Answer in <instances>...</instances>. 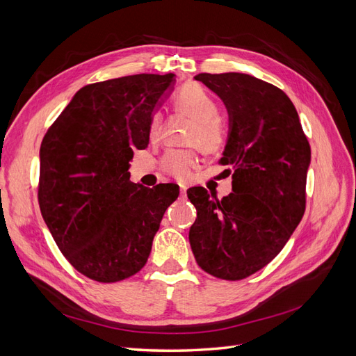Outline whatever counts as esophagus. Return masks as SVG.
I'll use <instances>...</instances> for the list:
<instances>
[{
    "instance_id": "1",
    "label": "esophagus",
    "mask_w": 356,
    "mask_h": 356,
    "mask_svg": "<svg viewBox=\"0 0 356 356\" xmlns=\"http://www.w3.org/2000/svg\"><path fill=\"white\" fill-rule=\"evenodd\" d=\"M179 191H181V196H186V193H187V187H186V186H179Z\"/></svg>"
}]
</instances>
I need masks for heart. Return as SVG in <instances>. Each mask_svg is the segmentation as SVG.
Segmentation results:
<instances>
[{"label":"heart","mask_w":356,"mask_h":356,"mask_svg":"<svg viewBox=\"0 0 356 356\" xmlns=\"http://www.w3.org/2000/svg\"><path fill=\"white\" fill-rule=\"evenodd\" d=\"M174 104L178 110L186 111L197 122L190 141L197 143L204 152H215L224 144V131L218 122L220 108L212 96L202 86L190 83L175 93ZM161 115L154 113L149 120V136L156 138L160 131ZM196 163V156L188 149H169L161 159V169L178 179H186Z\"/></svg>","instance_id":"b5f03b06"}]
</instances>
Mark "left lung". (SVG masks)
Wrapping results in <instances>:
<instances>
[{"mask_svg":"<svg viewBox=\"0 0 356 356\" xmlns=\"http://www.w3.org/2000/svg\"><path fill=\"white\" fill-rule=\"evenodd\" d=\"M195 79L227 108L221 163L233 169V191L222 200L202 187L187 191L197 211L188 241L204 272L239 281L270 263L303 218L310 145L294 104L276 86L242 72Z\"/></svg>","mask_w":356,"mask_h":356,"instance_id":"obj_1","label":"left lung"}]
</instances>
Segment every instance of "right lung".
Masks as SVG:
<instances>
[{
	"mask_svg": "<svg viewBox=\"0 0 356 356\" xmlns=\"http://www.w3.org/2000/svg\"><path fill=\"white\" fill-rule=\"evenodd\" d=\"M174 83L175 74H136L84 86L42 138L41 215L71 266L93 281L118 282L141 270L179 195L174 184H135L129 172Z\"/></svg>",
	"mask_w": 356,
	"mask_h": 356,
	"instance_id": "obj_1",
	"label": "right lung"
}]
</instances>
